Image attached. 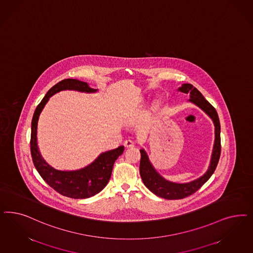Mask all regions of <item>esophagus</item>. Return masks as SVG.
Returning <instances> with one entry per match:
<instances>
[{"label": "esophagus", "mask_w": 253, "mask_h": 253, "mask_svg": "<svg viewBox=\"0 0 253 253\" xmlns=\"http://www.w3.org/2000/svg\"><path fill=\"white\" fill-rule=\"evenodd\" d=\"M125 147L126 148H133V147L135 146V143H134V141H132L130 139H127V140H126L125 141Z\"/></svg>", "instance_id": "esophagus-1"}]
</instances>
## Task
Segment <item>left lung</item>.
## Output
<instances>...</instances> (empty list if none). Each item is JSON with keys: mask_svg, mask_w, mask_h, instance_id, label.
I'll use <instances>...</instances> for the list:
<instances>
[{"mask_svg": "<svg viewBox=\"0 0 253 253\" xmlns=\"http://www.w3.org/2000/svg\"><path fill=\"white\" fill-rule=\"evenodd\" d=\"M178 91L189 94L190 98L188 101L199 107L205 114L211 119L215 126V139H214L211 162L208 168V170L205 172L201 177L184 183L173 182L165 179L158 172L156 171L155 167L153 166V164L151 163L145 150L144 149L139 150L140 155H141L140 163H139V174L144 185L152 193H154L155 196L162 197L165 199H169V200L182 199L186 196L193 195L195 192H196L208 179L211 177L212 174L216 169L220 155V120L215 108L212 106L211 104L203 97V95L191 84H183L180 87L178 88Z\"/></svg>", "mask_w": 253, "mask_h": 253, "instance_id": "obj_1", "label": "left lung"}]
</instances>
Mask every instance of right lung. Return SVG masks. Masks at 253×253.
<instances>
[{
  "label": "right lung",
  "instance_id": "obj_1",
  "mask_svg": "<svg viewBox=\"0 0 253 253\" xmlns=\"http://www.w3.org/2000/svg\"><path fill=\"white\" fill-rule=\"evenodd\" d=\"M63 90H74L84 93H96L85 82L77 79H64L51 87L37 106L32 121L31 153L33 164L42 179L62 196L74 199H84L98 194L109 182L115 160L124 152V146L101 153L86 167L76 170H58L42 158L37 141V126L42 111L53 95Z\"/></svg>",
  "mask_w": 253,
  "mask_h": 253
}]
</instances>
